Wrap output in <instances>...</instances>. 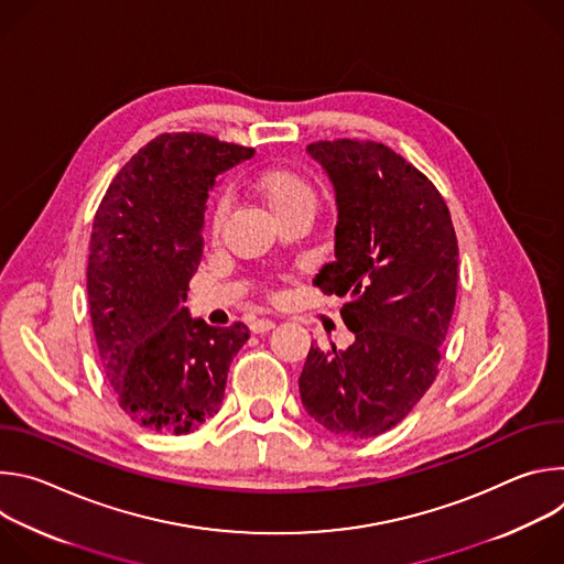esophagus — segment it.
I'll return each instance as SVG.
<instances>
[{
	"label": "esophagus",
	"instance_id": "34e87169",
	"mask_svg": "<svg viewBox=\"0 0 564 564\" xmlns=\"http://www.w3.org/2000/svg\"><path fill=\"white\" fill-rule=\"evenodd\" d=\"M274 326H276V324H274L272 318H254L252 324H250V330H252L254 335H263V333H270Z\"/></svg>",
	"mask_w": 564,
	"mask_h": 564
}]
</instances>
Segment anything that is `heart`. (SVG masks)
I'll list each match as a JSON object with an SVG mask.
<instances>
[{"mask_svg":"<svg viewBox=\"0 0 564 564\" xmlns=\"http://www.w3.org/2000/svg\"><path fill=\"white\" fill-rule=\"evenodd\" d=\"M257 192L276 218H283V216L296 214V212H310V214L314 212V203H316L314 189L310 187V183L303 176H299L294 172H285V170L263 172L257 178ZM225 212H227V205H225V200H220L212 216L214 234L220 229Z\"/></svg>","mask_w":564,"mask_h":564,"instance_id":"1","label":"heart"}]
</instances>
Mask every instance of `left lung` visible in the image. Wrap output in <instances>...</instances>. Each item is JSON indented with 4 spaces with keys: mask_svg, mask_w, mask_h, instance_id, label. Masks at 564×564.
<instances>
[{
    "mask_svg": "<svg viewBox=\"0 0 564 564\" xmlns=\"http://www.w3.org/2000/svg\"><path fill=\"white\" fill-rule=\"evenodd\" d=\"M337 200L335 261L314 276L346 296V350L312 346L299 377L307 415L352 440L404 420L437 377L457 290V238L435 185L372 140L307 144Z\"/></svg>",
    "mask_w": 564,
    "mask_h": 564,
    "instance_id": "obj_1",
    "label": "left lung"
}]
</instances>
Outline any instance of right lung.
<instances>
[{"label":"right lung","instance_id":"add662e5","mask_svg":"<svg viewBox=\"0 0 564 564\" xmlns=\"http://www.w3.org/2000/svg\"><path fill=\"white\" fill-rule=\"evenodd\" d=\"M254 149L205 133L147 142L109 185L91 231L89 312L120 409L155 433L185 435L214 417L243 324L192 318L187 290L203 257L207 198Z\"/></svg>","mask_w":564,"mask_h":564}]
</instances>
